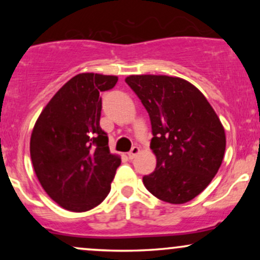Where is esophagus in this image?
<instances>
[{
    "instance_id": "obj_1",
    "label": "esophagus",
    "mask_w": 260,
    "mask_h": 260,
    "mask_svg": "<svg viewBox=\"0 0 260 260\" xmlns=\"http://www.w3.org/2000/svg\"><path fill=\"white\" fill-rule=\"evenodd\" d=\"M138 154H139V148H138V147H133L132 149H131L129 153H128V157H129V159L132 160V159H134V157H136Z\"/></svg>"
}]
</instances>
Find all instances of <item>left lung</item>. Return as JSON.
<instances>
[{"mask_svg":"<svg viewBox=\"0 0 260 260\" xmlns=\"http://www.w3.org/2000/svg\"><path fill=\"white\" fill-rule=\"evenodd\" d=\"M124 80L147 109L153 129L150 148L156 168L143 177L145 188L171 204L192 201L221 166L226 148L221 121L186 79L142 74Z\"/></svg>","mask_w":260,"mask_h":260,"instance_id":"obj_1","label":"left lung"}]
</instances>
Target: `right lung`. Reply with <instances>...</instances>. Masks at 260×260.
Returning <instances> with one entry per match:
<instances>
[{
  "label": "right lung",
  "instance_id": "add662e5",
  "mask_svg": "<svg viewBox=\"0 0 260 260\" xmlns=\"http://www.w3.org/2000/svg\"><path fill=\"white\" fill-rule=\"evenodd\" d=\"M117 80L116 76L77 74L53 95L32 128L35 175L47 196L66 210H90L111 189L121 157L110 153L100 127V92Z\"/></svg>",
  "mask_w": 260,
  "mask_h": 260
}]
</instances>
